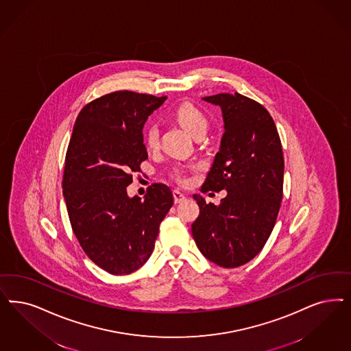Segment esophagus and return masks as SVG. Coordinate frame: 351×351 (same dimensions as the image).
<instances>
[{
    "label": "esophagus",
    "instance_id": "1",
    "mask_svg": "<svg viewBox=\"0 0 351 351\" xmlns=\"http://www.w3.org/2000/svg\"><path fill=\"white\" fill-rule=\"evenodd\" d=\"M173 198H175V204H180L186 198V195L179 191H173Z\"/></svg>",
    "mask_w": 351,
    "mask_h": 351
}]
</instances>
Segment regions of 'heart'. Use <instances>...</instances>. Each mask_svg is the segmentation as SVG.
I'll return each instance as SVG.
<instances>
[{
    "mask_svg": "<svg viewBox=\"0 0 351 351\" xmlns=\"http://www.w3.org/2000/svg\"><path fill=\"white\" fill-rule=\"evenodd\" d=\"M175 117L182 127L197 136L199 133H206L208 121L205 114L189 102H184L175 110ZM144 141L149 149H156L159 143V134L156 124H149L144 131ZM182 182H185L182 179Z\"/></svg>",
    "mask_w": 351,
    "mask_h": 351,
    "instance_id": "heart-1",
    "label": "heart"
}]
</instances>
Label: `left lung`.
Segmentation results:
<instances>
[{
  "instance_id": "1",
  "label": "left lung",
  "mask_w": 351,
  "mask_h": 351,
  "mask_svg": "<svg viewBox=\"0 0 351 351\" xmlns=\"http://www.w3.org/2000/svg\"><path fill=\"white\" fill-rule=\"evenodd\" d=\"M219 106L224 133L202 191L227 195L219 205L194 194L199 215L192 234L199 252L224 268L252 261L275 227L282 199L284 156L275 121L262 105L240 93L204 97Z\"/></svg>"
}]
</instances>
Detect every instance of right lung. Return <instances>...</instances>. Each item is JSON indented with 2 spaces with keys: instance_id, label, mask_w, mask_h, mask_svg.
I'll return each mask as SVG.
<instances>
[{
  "instance_id": "obj_1",
  "label": "right lung",
  "mask_w": 351,
  "mask_h": 351,
  "mask_svg": "<svg viewBox=\"0 0 351 351\" xmlns=\"http://www.w3.org/2000/svg\"><path fill=\"white\" fill-rule=\"evenodd\" d=\"M166 97L114 92L88 104L73 124L63 172V198L73 233L97 266L128 275L154 250L159 224L173 205L167 185L130 197L132 172L147 159L143 128Z\"/></svg>"
}]
</instances>
